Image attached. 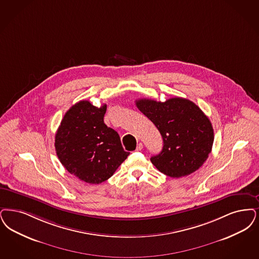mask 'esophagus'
<instances>
[{
    "label": "esophagus",
    "mask_w": 259,
    "mask_h": 259,
    "mask_svg": "<svg viewBox=\"0 0 259 259\" xmlns=\"http://www.w3.org/2000/svg\"><path fill=\"white\" fill-rule=\"evenodd\" d=\"M143 148H144V145H143L142 143H139L138 145H137V148H136V150H137V151H141Z\"/></svg>",
    "instance_id": "esophagus-1"
}]
</instances>
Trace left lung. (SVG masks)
Segmentation results:
<instances>
[{"mask_svg": "<svg viewBox=\"0 0 259 259\" xmlns=\"http://www.w3.org/2000/svg\"><path fill=\"white\" fill-rule=\"evenodd\" d=\"M138 109L149 118L163 138V149L150 158L162 174L174 178L195 172L212 150L214 130L196 104L175 97L165 102L151 99L136 100Z\"/></svg>", "mask_w": 259, "mask_h": 259, "instance_id": "1", "label": "left lung"}]
</instances>
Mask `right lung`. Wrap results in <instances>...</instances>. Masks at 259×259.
<instances>
[{
  "label": "right lung",
  "mask_w": 259,
  "mask_h": 259,
  "mask_svg": "<svg viewBox=\"0 0 259 259\" xmlns=\"http://www.w3.org/2000/svg\"><path fill=\"white\" fill-rule=\"evenodd\" d=\"M106 110V104L97 108L90 101H79L65 113L55 137L62 166L90 184L109 179L130 154L117 132L104 123Z\"/></svg>",
  "instance_id": "obj_1"
}]
</instances>
